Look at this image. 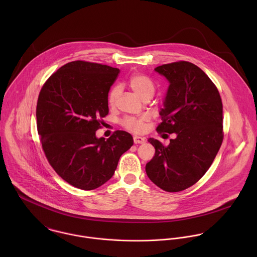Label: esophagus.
Instances as JSON below:
<instances>
[{
    "mask_svg": "<svg viewBox=\"0 0 257 257\" xmlns=\"http://www.w3.org/2000/svg\"><path fill=\"white\" fill-rule=\"evenodd\" d=\"M134 143H135L136 145H138V144H145V143H146V139L136 136V137H134Z\"/></svg>",
    "mask_w": 257,
    "mask_h": 257,
    "instance_id": "1",
    "label": "esophagus"
}]
</instances>
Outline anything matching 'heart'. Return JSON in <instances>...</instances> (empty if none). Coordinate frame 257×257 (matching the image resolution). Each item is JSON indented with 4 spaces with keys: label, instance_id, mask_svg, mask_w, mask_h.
I'll return each mask as SVG.
<instances>
[{
    "label": "heart",
    "instance_id": "heart-1",
    "mask_svg": "<svg viewBox=\"0 0 257 257\" xmlns=\"http://www.w3.org/2000/svg\"><path fill=\"white\" fill-rule=\"evenodd\" d=\"M128 85L131 89L142 99H146L147 97L152 98L154 94V85L151 82V80L143 75V74H134L130 80ZM119 95V89L118 87H114L111 89V91L108 97V102L110 106H113L115 104V101ZM149 120V117L147 115H144L138 118L135 117H128L123 120V125L135 133H142L147 127V122Z\"/></svg>",
    "mask_w": 257,
    "mask_h": 257
}]
</instances>
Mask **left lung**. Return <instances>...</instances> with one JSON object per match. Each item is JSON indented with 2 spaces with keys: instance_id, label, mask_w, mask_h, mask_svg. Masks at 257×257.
<instances>
[{
  "instance_id": "1",
  "label": "left lung",
  "mask_w": 257,
  "mask_h": 257,
  "mask_svg": "<svg viewBox=\"0 0 257 257\" xmlns=\"http://www.w3.org/2000/svg\"><path fill=\"white\" fill-rule=\"evenodd\" d=\"M169 83L162 122L157 132L175 134L168 147L154 139L147 163L148 178L167 192H179L198 182L212 165L222 143V104L211 79L193 63L179 61L154 69ZM167 136V135H166Z\"/></svg>"
}]
</instances>
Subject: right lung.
I'll list each match as a JSON object with an SVG mask.
<instances>
[{"mask_svg": "<svg viewBox=\"0 0 257 257\" xmlns=\"http://www.w3.org/2000/svg\"><path fill=\"white\" fill-rule=\"evenodd\" d=\"M119 70L72 61L52 74L37 100V132L45 156L67 183L93 190L109 181L122 153L134 145L131 134L116 131L97 138L100 118L109 112L110 86Z\"/></svg>", "mask_w": 257, "mask_h": 257, "instance_id": "1", "label": "right lung"}]
</instances>
